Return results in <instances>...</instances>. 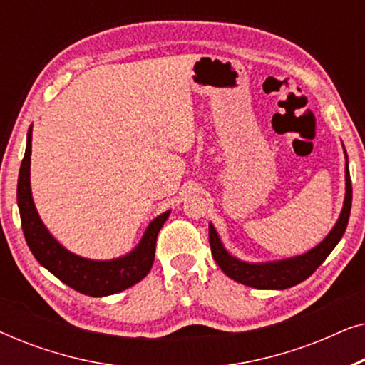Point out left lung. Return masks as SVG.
Listing matches in <instances>:
<instances>
[{"instance_id":"obj_1","label":"left lung","mask_w":365,"mask_h":365,"mask_svg":"<svg viewBox=\"0 0 365 365\" xmlns=\"http://www.w3.org/2000/svg\"><path fill=\"white\" fill-rule=\"evenodd\" d=\"M344 156H346V196H344L341 214H339V219L336 224H334V227L316 247H312L311 251L304 254H299V256L277 259V261H242V259L232 256V254L224 247L216 227H214L212 222H209V244H211L214 261H216L217 266L221 267V271L226 274L227 277L234 279L236 282H241L244 286L254 289L282 291V289L292 287L299 282L306 281V279L326 261V257L332 252V249L337 246V242L341 241L344 232H346L349 216H351L352 186L351 174H349V159L346 148H344Z\"/></svg>"}]
</instances>
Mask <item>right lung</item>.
<instances>
[{
    "label": "right lung",
    "mask_w": 365,
    "mask_h": 365,
    "mask_svg": "<svg viewBox=\"0 0 365 365\" xmlns=\"http://www.w3.org/2000/svg\"><path fill=\"white\" fill-rule=\"evenodd\" d=\"M31 139L33 126H29L26 151H24L21 168H19L16 197L24 237L36 261L66 286L91 297L111 296L143 281L153 267L159 229L166 222L171 211H164L154 217L148 224L139 242L124 256L98 261V259L83 257L71 252L48 231L34 206L31 179H29L31 176Z\"/></svg>",
    "instance_id": "add662e5"
}]
</instances>
